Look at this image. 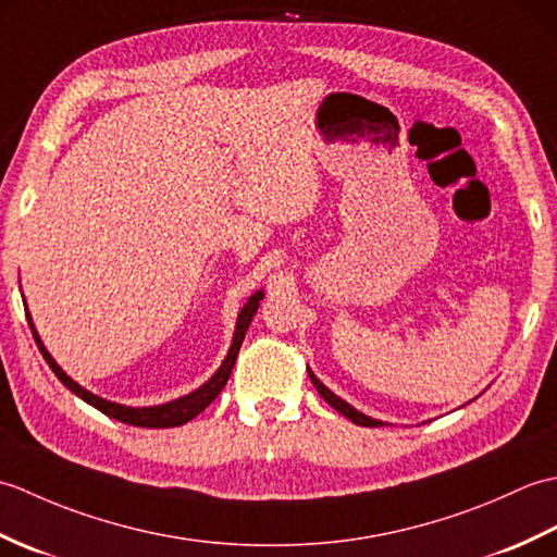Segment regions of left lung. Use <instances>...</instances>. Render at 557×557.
Wrapping results in <instances>:
<instances>
[{"mask_svg": "<svg viewBox=\"0 0 557 557\" xmlns=\"http://www.w3.org/2000/svg\"><path fill=\"white\" fill-rule=\"evenodd\" d=\"M309 377H311V383L315 385L318 395H321V397L327 401L330 407L337 409L339 413H345V417H347L349 421H354L357 425H369V429H375V425H383V421H375V419H371V417H366V413H361V411L354 409L351 405H347L345 399L337 397L335 393H330V389H327V387H325V385H323L321 381H318V377L313 375V371H311V369H309Z\"/></svg>", "mask_w": 557, "mask_h": 557, "instance_id": "8db88e82", "label": "left lung"}]
</instances>
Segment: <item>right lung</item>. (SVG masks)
Masks as SVG:
<instances>
[{
	"label": "right lung",
	"instance_id": "1",
	"mask_svg": "<svg viewBox=\"0 0 557 557\" xmlns=\"http://www.w3.org/2000/svg\"><path fill=\"white\" fill-rule=\"evenodd\" d=\"M260 299H263V292H256L253 297L244 304V309L239 311V315H236V330H234L232 347L227 351V357H224L220 369L215 371V375H212L210 381L200 385L198 389H194L191 395H184L180 399H172V401H168V405H158V407H126V405H116V401H108V399L88 393L86 387H81L76 381H71V377L62 369H59L57 361L50 357V351L45 349L38 330H35V325H33V318H30L28 309H26V318H28V325L33 330L35 345H38L42 359L50 363V369L54 371V375L71 389V393L78 395L83 401H88L90 407H96L102 413H108L110 419H116L122 423L140 425V429H174V425H184L186 421H191L194 417H198V413L203 411L210 405V401L222 393V387L227 385L232 369H234V361H236V354H239V349H242L244 335H246L248 325H251V321H253Z\"/></svg>",
	"mask_w": 557,
	"mask_h": 557
}]
</instances>
